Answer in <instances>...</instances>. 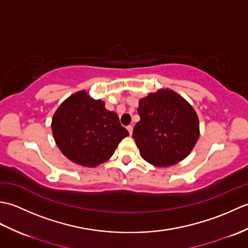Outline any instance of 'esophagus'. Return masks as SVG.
I'll use <instances>...</instances> for the list:
<instances>
[{"instance_id":"1","label":"esophagus","mask_w":248,"mask_h":248,"mask_svg":"<svg viewBox=\"0 0 248 248\" xmlns=\"http://www.w3.org/2000/svg\"><path fill=\"white\" fill-rule=\"evenodd\" d=\"M127 130L129 131L130 135H132V132H133V127H132V125H128V127H127Z\"/></svg>"}]
</instances>
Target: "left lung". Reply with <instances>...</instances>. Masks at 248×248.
Returning a JSON list of instances; mask_svg holds the SVG:
<instances>
[{"label": "left lung", "instance_id": "obj_1", "mask_svg": "<svg viewBox=\"0 0 248 248\" xmlns=\"http://www.w3.org/2000/svg\"><path fill=\"white\" fill-rule=\"evenodd\" d=\"M133 139L140 156L166 167L189 155L199 138L197 114L181 96L165 89L140 99Z\"/></svg>", "mask_w": 248, "mask_h": 248}]
</instances>
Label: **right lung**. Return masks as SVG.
<instances>
[{"mask_svg": "<svg viewBox=\"0 0 248 248\" xmlns=\"http://www.w3.org/2000/svg\"><path fill=\"white\" fill-rule=\"evenodd\" d=\"M57 147L70 161L94 167L108 161L129 132L118 115L108 110L101 100H93L85 91L62 102L52 119Z\"/></svg>", "mask_w": 248, "mask_h": 248, "instance_id": "1", "label": "right lung"}]
</instances>
